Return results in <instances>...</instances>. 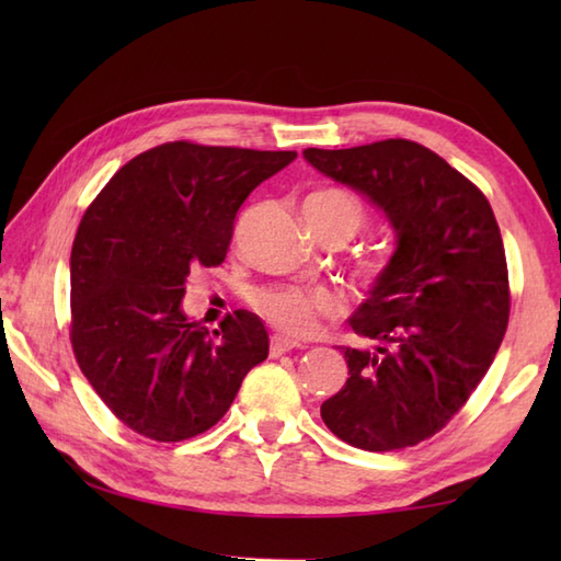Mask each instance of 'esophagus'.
<instances>
[{
    "label": "esophagus",
    "instance_id": "obj_1",
    "mask_svg": "<svg viewBox=\"0 0 561 561\" xmlns=\"http://www.w3.org/2000/svg\"><path fill=\"white\" fill-rule=\"evenodd\" d=\"M299 347H301L299 342H291L287 337H272V342H270V356H272V359H277V356L287 354L291 350H299Z\"/></svg>",
    "mask_w": 561,
    "mask_h": 561
}]
</instances>
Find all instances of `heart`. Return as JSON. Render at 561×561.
Listing matches in <instances>:
<instances>
[{
  "label": "heart",
  "mask_w": 561,
  "mask_h": 561,
  "mask_svg": "<svg viewBox=\"0 0 561 561\" xmlns=\"http://www.w3.org/2000/svg\"><path fill=\"white\" fill-rule=\"evenodd\" d=\"M306 209L320 221H342L356 231L364 221L362 202L344 187H323L306 199ZM383 277V270H371V282ZM250 306L282 335H313L323 320H337L347 313L342 296L325 287H299V284H272L250 296Z\"/></svg>",
  "instance_id": "obj_1"
}]
</instances>
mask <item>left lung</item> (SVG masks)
Returning a JSON list of instances; mask_svg holds the SVG:
<instances>
[{"label": "left lung", "instance_id": "8db88e82", "mask_svg": "<svg viewBox=\"0 0 561 561\" xmlns=\"http://www.w3.org/2000/svg\"><path fill=\"white\" fill-rule=\"evenodd\" d=\"M304 157L371 197L398 231L396 255L350 320L374 344L342 347L350 378L320 416L354 448L416 446L460 412L504 340L511 289L494 211L478 185L410 139Z\"/></svg>", "mask_w": 561, "mask_h": 561}]
</instances>
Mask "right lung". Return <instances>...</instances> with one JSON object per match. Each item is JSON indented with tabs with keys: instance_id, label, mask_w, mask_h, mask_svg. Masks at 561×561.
I'll use <instances>...</instances> for the list:
<instances>
[{
	"instance_id": "add662e5",
	"label": "right lung",
	"mask_w": 561,
	"mask_h": 561,
	"mask_svg": "<svg viewBox=\"0 0 561 561\" xmlns=\"http://www.w3.org/2000/svg\"><path fill=\"white\" fill-rule=\"evenodd\" d=\"M296 151L165 141L117 171L71 245L69 340L99 398L161 444L205 434L231 408L270 337L248 311L217 330L181 311L185 282L229 253L245 197Z\"/></svg>"
}]
</instances>
